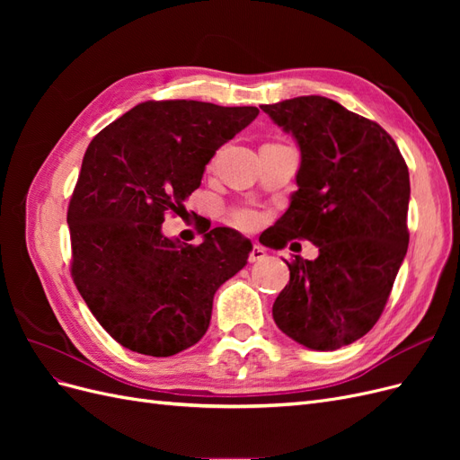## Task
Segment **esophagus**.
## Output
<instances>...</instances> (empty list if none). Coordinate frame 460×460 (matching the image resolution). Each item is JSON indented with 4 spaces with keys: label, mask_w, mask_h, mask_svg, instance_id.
<instances>
[{
    "label": "esophagus",
    "mask_w": 460,
    "mask_h": 460,
    "mask_svg": "<svg viewBox=\"0 0 460 460\" xmlns=\"http://www.w3.org/2000/svg\"><path fill=\"white\" fill-rule=\"evenodd\" d=\"M264 259H267V252H264L261 245L255 243L253 249H252V253H249V262H261Z\"/></svg>",
    "instance_id": "34e87169"
}]
</instances>
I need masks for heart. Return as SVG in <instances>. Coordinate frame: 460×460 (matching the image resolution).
Wrapping results in <instances>:
<instances>
[{
	"label": "heart",
	"mask_w": 460,
	"mask_h": 460,
	"mask_svg": "<svg viewBox=\"0 0 460 460\" xmlns=\"http://www.w3.org/2000/svg\"><path fill=\"white\" fill-rule=\"evenodd\" d=\"M232 220L243 230H253L259 225L261 217L253 208H235V211H232Z\"/></svg>",
	"instance_id": "obj_1"
}]
</instances>
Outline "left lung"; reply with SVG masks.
Masks as SVG:
<instances>
[{
  "label": "left lung",
  "instance_id": "1",
  "mask_svg": "<svg viewBox=\"0 0 460 460\" xmlns=\"http://www.w3.org/2000/svg\"><path fill=\"white\" fill-rule=\"evenodd\" d=\"M297 140L299 190L269 247L309 240L318 257L288 262L276 326L316 351L363 338L378 323L409 247V169L378 122L323 95L261 105ZM299 245V243H294Z\"/></svg>",
  "mask_w": 460,
  "mask_h": 460
}]
</instances>
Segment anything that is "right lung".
<instances>
[{
    "mask_svg": "<svg viewBox=\"0 0 460 460\" xmlns=\"http://www.w3.org/2000/svg\"><path fill=\"white\" fill-rule=\"evenodd\" d=\"M257 107L144 102L90 142L66 211L71 274L88 309L130 351L171 357L211 323L215 291L247 262L252 242L213 228L199 245L164 238L205 164ZM208 229V228H207Z\"/></svg>",
    "mask_w": 460,
    "mask_h": 460,
    "instance_id": "obj_1",
    "label": "right lung"
}]
</instances>
